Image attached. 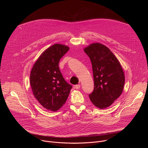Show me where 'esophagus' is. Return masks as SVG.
<instances>
[{"mask_svg":"<svg viewBox=\"0 0 148 148\" xmlns=\"http://www.w3.org/2000/svg\"><path fill=\"white\" fill-rule=\"evenodd\" d=\"M80 87H81L80 84H77V85L75 86V89H79V88H80Z\"/></svg>","mask_w":148,"mask_h":148,"instance_id":"34e87169","label":"esophagus"}]
</instances>
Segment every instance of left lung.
<instances>
[{
	"label": "left lung",
	"mask_w": 148,
	"mask_h": 148,
	"mask_svg": "<svg viewBox=\"0 0 148 148\" xmlns=\"http://www.w3.org/2000/svg\"><path fill=\"white\" fill-rule=\"evenodd\" d=\"M84 50L90 57L92 67L94 88L89 95L90 99L97 108H107L123 91V69L118 60L107 46L95 43Z\"/></svg>",
	"instance_id": "left-lung-1"
}]
</instances>
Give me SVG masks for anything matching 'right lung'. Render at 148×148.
<instances>
[{"label": "right lung", "mask_w": 148, "mask_h": 148, "mask_svg": "<svg viewBox=\"0 0 148 148\" xmlns=\"http://www.w3.org/2000/svg\"><path fill=\"white\" fill-rule=\"evenodd\" d=\"M69 50L66 45L51 46L42 53L30 73V83L34 96L44 108L53 112L65 103L72 88L58 67L60 60Z\"/></svg>", "instance_id": "obj_1"}]
</instances>
